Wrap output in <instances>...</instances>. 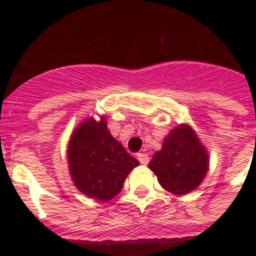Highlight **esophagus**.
Wrapping results in <instances>:
<instances>
[{"label":"esophagus","mask_w":256,"mask_h":256,"mask_svg":"<svg viewBox=\"0 0 256 256\" xmlns=\"http://www.w3.org/2000/svg\"><path fill=\"white\" fill-rule=\"evenodd\" d=\"M137 159H138L140 162L144 165L148 164V162H150V158H148V154H141V152L137 154Z\"/></svg>","instance_id":"esophagus-1"}]
</instances>
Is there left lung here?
Wrapping results in <instances>:
<instances>
[{
  "label": "left lung",
  "instance_id": "left-lung-1",
  "mask_svg": "<svg viewBox=\"0 0 256 256\" xmlns=\"http://www.w3.org/2000/svg\"><path fill=\"white\" fill-rule=\"evenodd\" d=\"M148 168L162 187L173 195H186L200 186L209 169V156L198 134L187 124L176 126L154 154Z\"/></svg>",
  "mask_w": 256,
  "mask_h": 256
}]
</instances>
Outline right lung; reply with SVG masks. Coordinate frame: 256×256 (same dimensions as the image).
<instances>
[{
	"label": "right lung",
	"instance_id": "add662e5",
	"mask_svg": "<svg viewBox=\"0 0 256 256\" xmlns=\"http://www.w3.org/2000/svg\"><path fill=\"white\" fill-rule=\"evenodd\" d=\"M74 184L86 196L108 201L122 191L126 176L140 164L110 134L105 118L79 124L68 146Z\"/></svg>",
	"mask_w": 256,
	"mask_h": 256
}]
</instances>
